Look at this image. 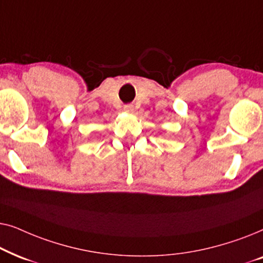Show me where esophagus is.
<instances>
[{"label": "esophagus", "instance_id": "esophagus-1", "mask_svg": "<svg viewBox=\"0 0 263 263\" xmlns=\"http://www.w3.org/2000/svg\"><path fill=\"white\" fill-rule=\"evenodd\" d=\"M124 111L125 112H134V106L132 105V104H127V105H124Z\"/></svg>", "mask_w": 263, "mask_h": 263}]
</instances>
